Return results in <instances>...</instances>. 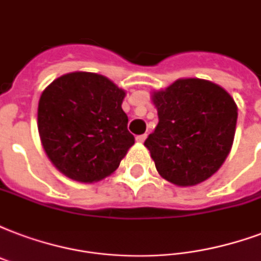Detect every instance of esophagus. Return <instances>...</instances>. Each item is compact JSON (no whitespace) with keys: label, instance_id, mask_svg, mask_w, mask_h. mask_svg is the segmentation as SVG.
<instances>
[{"label":"esophagus","instance_id":"34e87169","mask_svg":"<svg viewBox=\"0 0 261 261\" xmlns=\"http://www.w3.org/2000/svg\"><path fill=\"white\" fill-rule=\"evenodd\" d=\"M146 138H147V135H139V136H136V142L143 143L144 140H146Z\"/></svg>","mask_w":261,"mask_h":261}]
</instances>
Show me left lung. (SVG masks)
<instances>
[{
  "mask_svg": "<svg viewBox=\"0 0 261 261\" xmlns=\"http://www.w3.org/2000/svg\"><path fill=\"white\" fill-rule=\"evenodd\" d=\"M158 125L144 146L164 179L195 186L223 165L232 146L238 109L234 99L213 82L187 78L155 92Z\"/></svg>",
  "mask_w": 261,
  "mask_h": 261,
  "instance_id": "1",
  "label": "left lung"
}]
</instances>
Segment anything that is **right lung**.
<instances>
[{
    "label": "right lung",
    "instance_id": "add662e5",
    "mask_svg": "<svg viewBox=\"0 0 261 261\" xmlns=\"http://www.w3.org/2000/svg\"><path fill=\"white\" fill-rule=\"evenodd\" d=\"M125 92L93 72L55 80L38 103V132L45 152L63 175L82 183L105 179L135 143L123 113Z\"/></svg>",
    "mask_w": 261,
    "mask_h": 261
}]
</instances>
